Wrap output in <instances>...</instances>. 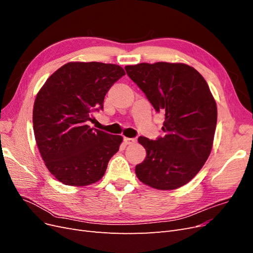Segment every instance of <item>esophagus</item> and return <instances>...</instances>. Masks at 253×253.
<instances>
[{
  "label": "esophagus",
  "mask_w": 253,
  "mask_h": 253,
  "mask_svg": "<svg viewBox=\"0 0 253 253\" xmlns=\"http://www.w3.org/2000/svg\"><path fill=\"white\" fill-rule=\"evenodd\" d=\"M124 140H125V142H126V144H132V143H134V142L136 141L135 138H128V137H125Z\"/></svg>",
  "instance_id": "34e87169"
}]
</instances>
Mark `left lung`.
<instances>
[{"instance_id": "left-lung-1", "label": "left lung", "mask_w": 253, "mask_h": 253, "mask_svg": "<svg viewBox=\"0 0 253 253\" xmlns=\"http://www.w3.org/2000/svg\"><path fill=\"white\" fill-rule=\"evenodd\" d=\"M156 112L165 114L164 136H140L147 156L135 168L138 179L154 189L185 186L208 159L217 121L216 102L203 76L183 63H139L125 67Z\"/></svg>"}]
</instances>
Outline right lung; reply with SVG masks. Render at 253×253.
Masks as SVG:
<instances>
[{
	"instance_id": "right-lung-1",
	"label": "right lung",
	"mask_w": 253,
	"mask_h": 253,
	"mask_svg": "<svg viewBox=\"0 0 253 253\" xmlns=\"http://www.w3.org/2000/svg\"><path fill=\"white\" fill-rule=\"evenodd\" d=\"M116 64L68 62L37 94L35 138L48 171L66 186L82 187L100 180L122 137L90 127L93 112L103 109L104 97L125 76Z\"/></svg>"
}]
</instances>
